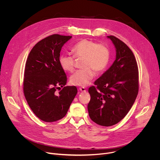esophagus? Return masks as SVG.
<instances>
[{
	"instance_id": "1",
	"label": "esophagus",
	"mask_w": 160,
	"mask_h": 160,
	"mask_svg": "<svg viewBox=\"0 0 160 160\" xmlns=\"http://www.w3.org/2000/svg\"><path fill=\"white\" fill-rule=\"evenodd\" d=\"M79 90L81 91V92H86V89L85 88L82 87H79Z\"/></svg>"
}]
</instances>
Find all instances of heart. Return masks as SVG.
Segmentation results:
<instances>
[{
  "label": "heart",
  "mask_w": 160,
  "mask_h": 160,
  "mask_svg": "<svg viewBox=\"0 0 160 160\" xmlns=\"http://www.w3.org/2000/svg\"><path fill=\"white\" fill-rule=\"evenodd\" d=\"M73 54H62L59 58L60 66L64 72H72L75 67V58H83L82 69L77 70L70 77V83L74 85L86 86L96 75L106 70L110 61V51L106 45L96 42L83 39L72 48Z\"/></svg>",
  "instance_id": "1"
}]
</instances>
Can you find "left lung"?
Returning a JSON list of instances; mask_svg holds the SVG:
<instances>
[{
	"label": "left lung",
	"instance_id": "obj_1",
	"mask_svg": "<svg viewBox=\"0 0 160 160\" xmlns=\"http://www.w3.org/2000/svg\"><path fill=\"white\" fill-rule=\"evenodd\" d=\"M117 55L112 66L88 88V115L94 122L109 127L120 122L133 106L139 92V70L127 45L109 35Z\"/></svg>",
	"mask_w": 160,
	"mask_h": 160
}]
</instances>
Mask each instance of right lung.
Instances as JSON below:
<instances>
[{
  "mask_svg": "<svg viewBox=\"0 0 160 160\" xmlns=\"http://www.w3.org/2000/svg\"><path fill=\"white\" fill-rule=\"evenodd\" d=\"M72 37L54 34L42 39L26 62L23 93L33 113L45 122L62 119L77 93L75 86H64L67 77L59 62L62 47ZM60 87L63 88L58 93Z\"/></svg>",
  "mask_w": 160,
  "mask_h": 160,
  "instance_id": "right-lung-1",
  "label": "right lung"
}]
</instances>
